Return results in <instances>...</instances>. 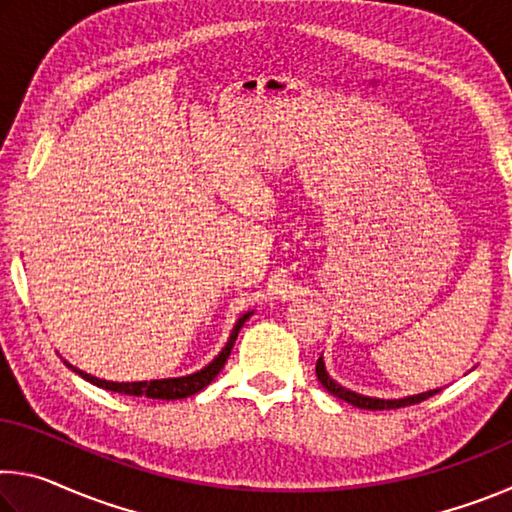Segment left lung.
Masks as SVG:
<instances>
[{"instance_id": "8db88e82", "label": "left lung", "mask_w": 512, "mask_h": 512, "mask_svg": "<svg viewBox=\"0 0 512 512\" xmlns=\"http://www.w3.org/2000/svg\"><path fill=\"white\" fill-rule=\"evenodd\" d=\"M316 375L318 381L323 384L325 391L332 393L334 397H339V400H345L352 406H359V409H366V411H386V409H402V406H411V404H418L422 400H427V397L440 393V388H433V391L427 393H418V395H411V397H402V400H379V397H368V395H359L354 391H348V388H343L341 384H336V381L327 375L325 370V361L320 357L316 361Z\"/></svg>"}]
</instances>
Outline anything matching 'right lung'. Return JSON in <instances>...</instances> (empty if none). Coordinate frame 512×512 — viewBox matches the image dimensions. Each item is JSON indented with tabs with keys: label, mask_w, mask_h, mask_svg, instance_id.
<instances>
[{
	"label": "right lung",
	"mask_w": 512,
	"mask_h": 512,
	"mask_svg": "<svg viewBox=\"0 0 512 512\" xmlns=\"http://www.w3.org/2000/svg\"><path fill=\"white\" fill-rule=\"evenodd\" d=\"M253 316V311H248V314L241 316L235 327H232V334L228 343H225V348L216 354L212 363H207L203 370L194 372V375H187V377H173V379H151V381H106V379H99V377H92L88 372H83L79 368H74L72 363H67V368H72L74 372H79L83 379H88L90 384L99 386V388H106V391L112 393H121V395H135V397H151V400H183V397L194 395L198 391H203V388L210 384V381L219 375L221 368L225 366V361H228L230 352H232V345L237 341V334L239 329L244 327L246 320Z\"/></svg>",
	"instance_id": "1"
}]
</instances>
